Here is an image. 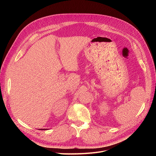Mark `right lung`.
I'll return each mask as SVG.
<instances>
[{
    "label": "right lung",
    "instance_id": "add662e5",
    "mask_svg": "<svg viewBox=\"0 0 156 156\" xmlns=\"http://www.w3.org/2000/svg\"><path fill=\"white\" fill-rule=\"evenodd\" d=\"M44 129H40V130H44Z\"/></svg>",
    "mask_w": 156,
    "mask_h": 156
}]
</instances>
